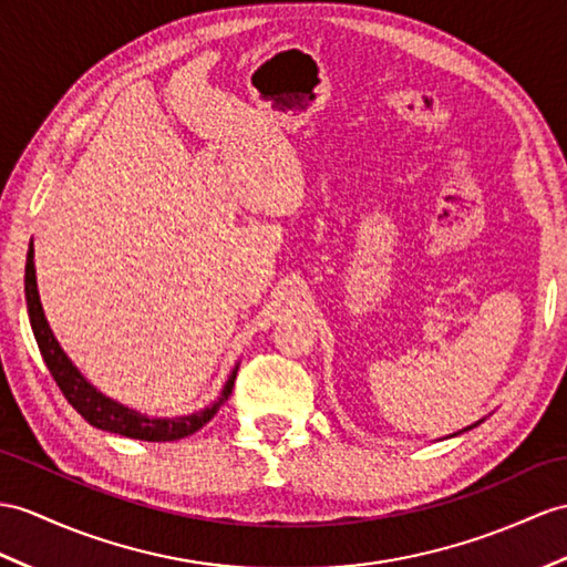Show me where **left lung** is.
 <instances>
[{
  "instance_id": "obj_1",
  "label": "left lung",
  "mask_w": 567,
  "mask_h": 567,
  "mask_svg": "<svg viewBox=\"0 0 567 567\" xmlns=\"http://www.w3.org/2000/svg\"><path fill=\"white\" fill-rule=\"evenodd\" d=\"M466 431H468V427H466Z\"/></svg>"
}]
</instances>
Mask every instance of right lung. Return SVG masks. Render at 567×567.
I'll return each mask as SVG.
<instances>
[{
    "instance_id": "obj_1",
    "label": "right lung",
    "mask_w": 567,
    "mask_h": 567,
    "mask_svg": "<svg viewBox=\"0 0 567 567\" xmlns=\"http://www.w3.org/2000/svg\"><path fill=\"white\" fill-rule=\"evenodd\" d=\"M25 306H29V320L33 337L38 341L40 355L50 370V375L58 382V388L66 396V402L72 404L81 416H84L91 425L101 427V431L117 433L124 437H134V440H148V443H171V440L187 437L192 433H197L204 423H209L216 411L224 406L226 399L233 392V382H236L238 375V365L233 368L230 378L226 382V388L220 390V396L212 406H206L192 416H177V419H148L140 411H132L130 406H122L113 399L99 392L93 384L81 375L76 365L69 361L66 353L54 339L52 329L45 320L43 306H40V296H38V284H35V265H33V243L29 245V257H25Z\"/></svg>"
}]
</instances>
